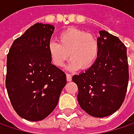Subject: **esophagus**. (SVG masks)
<instances>
[{
	"instance_id": "1",
	"label": "esophagus",
	"mask_w": 134,
	"mask_h": 134,
	"mask_svg": "<svg viewBox=\"0 0 134 134\" xmlns=\"http://www.w3.org/2000/svg\"><path fill=\"white\" fill-rule=\"evenodd\" d=\"M66 76H67V81H70L72 80V76H71V74H66Z\"/></svg>"
}]
</instances>
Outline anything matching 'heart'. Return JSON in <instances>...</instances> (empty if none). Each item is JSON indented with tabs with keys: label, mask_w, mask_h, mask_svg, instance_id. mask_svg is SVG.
Returning <instances> with one entry per match:
<instances>
[{
	"label": "heart",
	"mask_w": 134,
	"mask_h": 134,
	"mask_svg": "<svg viewBox=\"0 0 134 134\" xmlns=\"http://www.w3.org/2000/svg\"><path fill=\"white\" fill-rule=\"evenodd\" d=\"M58 43L51 42L48 50L53 64L63 67L69 56L70 60L67 66L70 70H77L83 67H91L97 60L99 45L93 35L86 32L69 28L57 37Z\"/></svg>",
	"instance_id": "heart-1"
}]
</instances>
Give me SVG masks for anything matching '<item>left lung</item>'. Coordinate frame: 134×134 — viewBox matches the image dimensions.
<instances>
[{"instance_id": "8db88e82", "label": "left lung", "mask_w": 134, "mask_h": 134, "mask_svg": "<svg viewBox=\"0 0 134 134\" xmlns=\"http://www.w3.org/2000/svg\"><path fill=\"white\" fill-rule=\"evenodd\" d=\"M97 60L85 72L74 75L81 108L94 117L112 115L122 105L129 81L126 47L116 36L100 31Z\"/></svg>"}]
</instances>
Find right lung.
I'll use <instances>...</instances> for the list:
<instances>
[{"label":"right lung","instance_id":"1","mask_svg":"<svg viewBox=\"0 0 134 134\" xmlns=\"http://www.w3.org/2000/svg\"><path fill=\"white\" fill-rule=\"evenodd\" d=\"M55 28L36 23L12 43L7 56L6 88L17 114L29 121L47 117L67 84L64 71L52 64L49 44Z\"/></svg>","mask_w":134,"mask_h":134}]
</instances>
